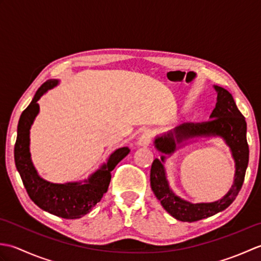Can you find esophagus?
<instances>
[{"mask_svg": "<svg viewBox=\"0 0 261 261\" xmlns=\"http://www.w3.org/2000/svg\"><path fill=\"white\" fill-rule=\"evenodd\" d=\"M151 138H152V132L150 130L143 131L139 139H138V142H137L138 146H140V147L149 146V143L151 142Z\"/></svg>", "mask_w": 261, "mask_h": 261, "instance_id": "obj_1", "label": "esophagus"}]
</instances>
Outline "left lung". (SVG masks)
Listing matches in <instances>:
<instances>
[{"instance_id": "obj_1", "label": "left lung", "mask_w": 261, "mask_h": 261, "mask_svg": "<svg viewBox=\"0 0 261 261\" xmlns=\"http://www.w3.org/2000/svg\"><path fill=\"white\" fill-rule=\"evenodd\" d=\"M218 93L213 112L210 119L201 123L180 124L173 131L157 137L154 147L163 153L160 159L152 162L150 170V185L154 195L162 203L167 212L181 222H195V221L210 218L221 211L225 210L234 201L240 192L249 162V146L247 142V123L245 116L237 108L233 97L223 87L214 86ZM221 136L231 149L232 156L236 163V174L234 185L222 199L212 203L193 204L184 201L172 193L168 185L163 167V162L167 154H172L180 144L188 139L198 136Z\"/></svg>"}]
</instances>
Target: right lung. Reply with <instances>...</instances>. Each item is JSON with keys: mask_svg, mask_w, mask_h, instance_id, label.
<instances>
[{"mask_svg": "<svg viewBox=\"0 0 261 261\" xmlns=\"http://www.w3.org/2000/svg\"><path fill=\"white\" fill-rule=\"evenodd\" d=\"M58 84L57 80H49L38 88L35 97L32 98L23 112H22L18 124V137L14 146V162L16 169L23 181L28 195L32 202L41 210L63 219H80L93 206L101 201L108 192L111 180V171L115 166L129 153V148H119L111 154L108 163L93 173L84 181L66 182V184H54L42 179L31 162L29 143L30 127L33 120L39 112L37 103L48 90Z\"/></svg>", "mask_w": 261, "mask_h": 261, "instance_id": "obj_1", "label": "right lung"}]
</instances>
